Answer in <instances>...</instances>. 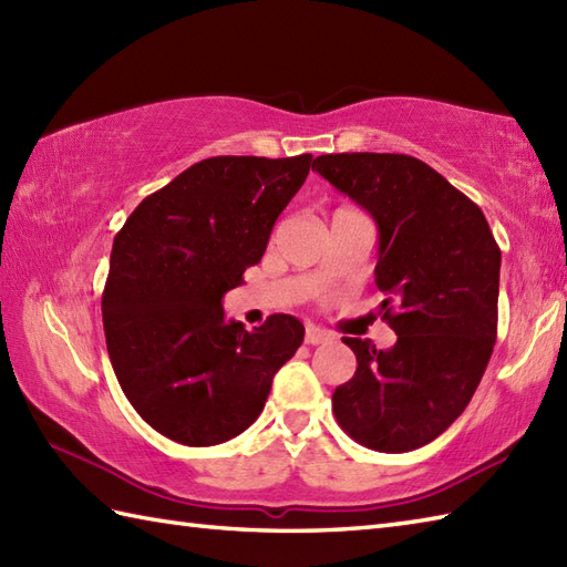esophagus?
<instances>
[{
    "label": "esophagus",
    "instance_id": "34e87169",
    "mask_svg": "<svg viewBox=\"0 0 567 567\" xmlns=\"http://www.w3.org/2000/svg\"><path fill=\"white\" fill-rule=\"evenodd\" d=\"M305 341H307L309 346H319V343H327V341H331V333H327V331H321L319 327H307V331H305Z\"/></svg>",
    "mask_w": 567,
    "mask_h": 567
}]
</instances>
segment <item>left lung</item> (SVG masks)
Listing matches in <instances>:
<instances>
[{
    "mask_svg": "<svg viewBox=\"0 0 567 567\" xmlns=\"http://www.w3.org/2000/svg\"><path fill=\"white\" fill-rule=\"evenodd\" d=\"M378 224L375 282L390 351L343 339L355 375L333 392L348 436L380 453L421 449L473 400L497 339L502 252L485 214L400 153H331L311 165Z\"/></svg>",
    "mask_w": 567,
    "mask_h": 567,
    "instance_id": "8db88e82",
    "label": "left lung"
}]
</instances>
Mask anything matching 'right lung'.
I'll list each match as a JSON object with an SVG mask.
<instances>
[{
	"instance_id": "1",
	"label": "right lung",
	"mask_w": 567,
	"mask_h": 567,
	"mask_svg": "<svg viewBox=\"0 0 567 567\" xmlns=\"http://www.w3.org/2000/svg\"><path fill=\"white\" fill-rule=\"evenodd\" d=\"M311 155H216L153 192L114 236L102 295L106 351L141 419L183 445H216L262 412L275 372L305 341L272 315L246 331L221 299L260 262Z\"/></svg>"
}]
</instances>
